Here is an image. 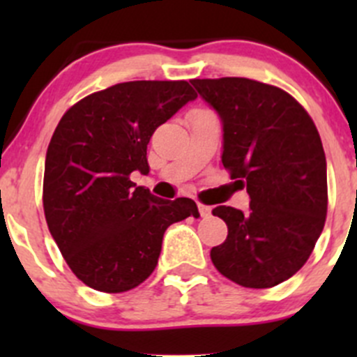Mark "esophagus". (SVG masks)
<instances>
[{"instance_id":"obj_1","label":"esophagus","mask_w":357,"mask_h":357,"mask_svg":"<svg viewBox=\"0 0 357 357\" xmlns=\"http://www.w3.org/2000/svg\"><path fill=\"white\" fill-rule=\"evenodd\" d=\"M211 211H212V208L208 207V205L199 204V212H200L202 218H208V215H211Z\"/></svg>"}]
</instances>
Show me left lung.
<instances>
[{"label": "left lung", "instance_id": "1", "mask_svg": "<svg viewBox=\"0 0 357 357\" xmlns=\"http://www.w3.org/2000/svg\"><path fill=\"white\" fill-rule=\"evenodd\" d=\"M222 126V165L247 188L248 211L219 205L228 226L212 247L218 271L247 289L294 276L323 231L328 205L326 158L314 122L276 86L245 77L193 79Z\"/></svg>", "mask_w": 357, "mask_h": 357}]
</instances>
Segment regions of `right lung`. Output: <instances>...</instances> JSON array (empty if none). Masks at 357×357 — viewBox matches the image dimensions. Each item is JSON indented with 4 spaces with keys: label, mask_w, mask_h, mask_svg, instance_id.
Returning <instances> with one entry per match:
<instances>
[{
    "label": "right lung",
    "mask_w": 357,
    "mask_h": 357,
    "mask_svg": "<svg viewBox=\"0 0 357 357\" xmlns=\"http://www.w3.org/2000/svg\"><path fill=\"white\" fill-rule=\"evenodd\" d=\"M195 98L186 81L121 82L60 119L46 152L43 205L68 268L91 289L138 287L155 269L165 229L199 218L192 199H158L129 179L150 169L153 131Z\"/></svg>",
    "instance_id": "add662e5"
}]
</instances>
